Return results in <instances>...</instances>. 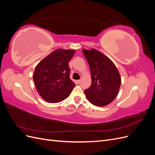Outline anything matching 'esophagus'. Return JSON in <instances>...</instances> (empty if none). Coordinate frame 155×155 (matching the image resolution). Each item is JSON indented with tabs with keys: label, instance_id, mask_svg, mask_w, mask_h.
<instances>
[{
	"label": "esophagus",
	"instance_id": "1",
	"mask_svg": "<svg viewBox=\"0 0 155 155\" xmlns=\"http://www.w3.org/2000/svg\"><path fill=\"white\" fill-rule=\"evenodd\" d=\"M81 79H79V80H77V83H79V84L81 83Z\"/></svg>",
	"mask_w": 155,
	"mask_h": 155
}]
</instances>
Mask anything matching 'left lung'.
I'll return each mask as SVG.
<instances>
[{"instance_id": "obj_1", "label": "left lung", "mask_w": 155, "mask_h": 155, "mask_svg": "<svg viewBox=\"0 0 155 155\" xmlns=\"http://www.w3.org/2000/svg\"><path fill=\"white\" fill-rule=\"evenodd\" d=\"M91 69L92 83L85 90L88 100L96 106H105L118 95L121 78L113 62L95 49L82 50Z\"/></svg>"}]
</instances>
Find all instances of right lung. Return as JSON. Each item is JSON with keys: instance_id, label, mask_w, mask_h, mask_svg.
I'll return each mask as SVG.
<instances>
[{"instance_id": "right-lung-1", "label": "right lung", "mask_w": 155, "mask_h": 155, "mask_svg": "<svg viewBox=\"0 0 155 155\" xmlns=\"http://www.w3.org/2000/svg\"><path fill=\"white\" fill-rule=\"evenodd\" d=\"M75 54L73 50L57 49L37 65L34 81L37 91L49 103H59L70 95L75 87L70 79L68 63Z\"/></svg>"}]
</instances>
